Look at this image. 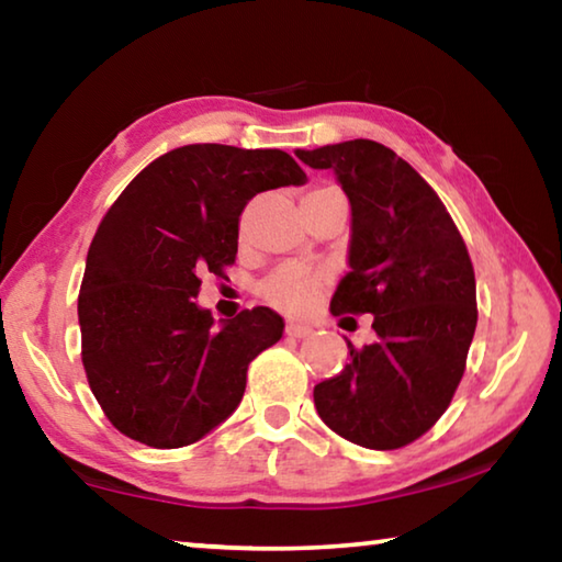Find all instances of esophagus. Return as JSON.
Returning a JSON list of instances; mask_svg holds the SVG:
<instances>
[{"mask_svg":"<svg viewBox=\"0 0 562 562\" xmlns=\"http://www.w3.org/2000/svg\"><path fill=\"white\" fill-rule=\"evenodd\" d=\"M310 327L307 325H297V322H290L288 327H284V335L288 337H294V339H302V337H307L310 335Z\"/></svg>","mask_w":562,"mask_h":562,"instance_id":"1","label":"esophagus"}]
</instances>
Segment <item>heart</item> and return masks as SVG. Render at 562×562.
<instances>
[{"label": "heart", "instance_id": "obj_1", "mask_svg": "<svg viewBox=\"0 0 562 562\" xmlns=\"http://www.w3.org/2000/svg\"><path fill=\"white\" fill-rule=\"evenodd\" d=\"M337 190V188H319ZM327 282L325 272L304 265H284L274 270L268 280L260 284V297L282 312H304L315 302L322 284Z\"/></svg>", "mask_w": 562, "mask_h": 562}]
</instances>
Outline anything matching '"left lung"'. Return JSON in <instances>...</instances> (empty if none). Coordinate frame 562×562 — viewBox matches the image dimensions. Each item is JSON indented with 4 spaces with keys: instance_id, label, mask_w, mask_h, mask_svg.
I'll return each instance as SVG.
<instances>
[{
    "instance_id": "obj_1",
    "label": "left lung",
    "mask_w": 562,
    "mask_h": 562,
    "mask_svg": "<svg viewBox=\"0 0 562 562\" xmlns=\"http://www.w3.org/2000/svg\"><path fill=\"white\" fill-rule=\"evenodd\" d=\"M335 170L351 205L349 272L331 315H374L376 339L315 386L322 422L364 449L416 441L459 386L475 331V278L465 243L434 188L392 148L355 138L294 150Z\"/></svg>"
}]
</instances>
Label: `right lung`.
Segmentation results:
<instances>
[{
	"mask_svg": "<svg viewBox=\"0 0 562 562\" xmlns=\"http://www.w3.org/2000/svg\"><path fill=\"white\" fill-rule=\"evenodd\" d=\"M304 180L278 148L190 144L140 170L103 215L79 292L81 359L128 439L180 449L240 404L247 364L280 341L284 322L270 307L215 322L195 302L201 274L235 262L247 201Z\"/></svg>",
	"mask_w": 562,
	"mask_h": 562,
	"instance_id": "right-lung-1",
	"label": "right lung"
}]
</instances>
